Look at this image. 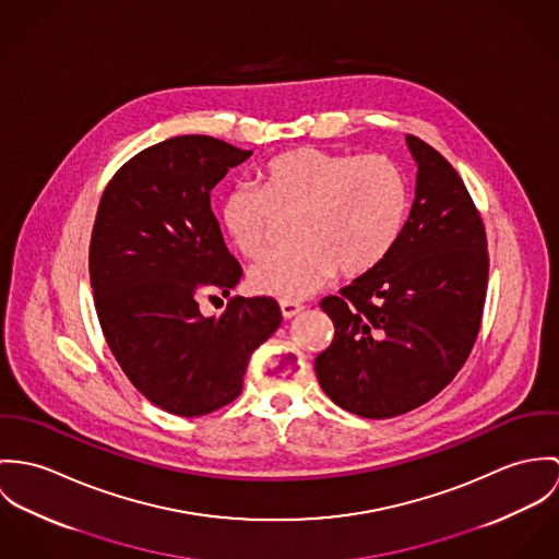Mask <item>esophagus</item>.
I'll list each match as a JSON object with an SVG mask.
<instances>
[{"mask_svg":"<svg viewBox=\"0 0 559 559\" xmlns=\"http://www.w3.org/2000/svg\"><path fill=\"white\" fill-rule=\"evenodd\" d=\"M302 310H305V307L300 302H281V312H283L285 319H292V317H296Z\"/></svg>","mask_w":559,"mask_h":559,"instance_id":"1","label":"esophagus"}]
</instances>
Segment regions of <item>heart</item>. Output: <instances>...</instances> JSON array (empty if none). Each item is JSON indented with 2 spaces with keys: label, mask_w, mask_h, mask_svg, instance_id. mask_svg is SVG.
<instances>
[{
  "label": "heart",
  "mask_w": 559,
  "mask_h": 559,
  "mask_svg": "<svg viewBox=\"0 0 559 559\" xmlns=\"http://www.w3.org/2000/svg\"><path fill=\"white\" fill-rule=\"evenodd\" d=\"M407 205V180L392 158L298 147L265 165L261 188H231L218 218L234 249L259 259L270 249L274 216H294V247L249 274L254 294L294 302L334 272L354 278L372 270L399 240Z\"/></svg>",
  "instance_id": "b5f03b06"
}]
</instances>
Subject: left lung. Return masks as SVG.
Returning a JSON list of instances; mask_svg holds the SVG:
<instances>
[{
	"label": "left lung",
	"mask_w": 559,
	"mask_h": 559,
	"mask_svg": "<svg viewBox=\"0 0 559 559\" xmlns=\"http://www.w3.org/2000/svg\"><path fill=\"white\" fill-rule=\"evenodd\" d=\"M416 199L392 250L319 307L334 338L314 360L323 392L343 409L383 420L439 394L480 332L489 283L487 231L454 167L407 134Z\"/></svg>",
	"instance_id": "8db88e82"
}]
</instances>
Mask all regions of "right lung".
I'll return each mask as SVG.
<instances>
[{"mask_svg": "<svg viewBox=\"0 0 559 559\" xmlns=\"http://www.w3.org/2000/svg\"><path fill=\"white\" fill-rule=\"evenodd\" d=\"M250 154L205 134L171 136L124 163L96 212L90 281L105 341L130 383L174 416L236 401L252 352L283 321L265 296H234L218 319L199 310L201 296H229L242 278L210 190Z\"/></svg>", "mask_w": 559, "mask_h": 559, "instance_id": "obj_1", "label": "right lung"}]
</instances>
